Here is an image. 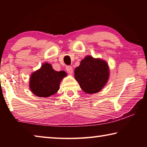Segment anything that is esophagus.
I'll return each instance as SVG.
<instances>
[{"label":"esophagus","instance_id":"1","mask_svg":"<svg viewBox=\"0 0 147 147\" xmlns=\"http://www.w3.org/2000/svg\"><path fill=\"white\" fill-rule=\"evenodd\" d=\"M66 71H67V73L69 74H72L73 72V67H72L71 66H67L66 67Z\"/></svg>","mask_w":147,"mask_h":147}]
</instances>
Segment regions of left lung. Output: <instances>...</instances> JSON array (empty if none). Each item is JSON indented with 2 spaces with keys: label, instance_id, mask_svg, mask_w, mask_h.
<instances>
[{
  "label": "left lung",
  "instance_id": "1",
  "mask_svg": "<svg viewBox=\"0 0 147 147\" xmlns=\"http://www.w3.org/2000/svg\"><path fill=\"white\" fill-rule=\"evenodd\" d=\"M74 78L85 93H97L106 86L109 80L108 64L104 59L87 56L76 67Z\"/></svg>",
  "mask_w": 147,
  "mask_h": 147
}]
</instances>
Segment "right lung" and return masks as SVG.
<instances>
[{
    "instance_id": "1",
    "label": "right lung",
    "mask_w": 147,
    "mask_h": 147,
    "mask_svg": "<svg viewBox=\"0 0 147 147\" xmlns=\"http://www.w3.org/2000/svg\"><path fill=\"white\" fill-rule=\"evenodd\" d=\"M67 75L65 71H56L51 64L45 63L40 69L32 73L29 81L30 89L39 97H49L58 92L61 81Z\"/></svg>"
}]
</instances>
